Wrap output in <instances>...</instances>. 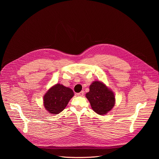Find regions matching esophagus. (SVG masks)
Returning a JSON list of instances; mask_svg holds the SVG:
<instances>
[{"label": "esophagus", "instance_id": "esophagus-1", "mask_svg": "<svg viewBox=\"0 0 159 159\" xmlns=\"http://www.w3.org/2000/svg\"><path fill=\"white\" fill-rule=\"evenodd\" d=\"M83 95H84V91H83V90H82V91L79 93H77V96H83Z\"/></svg>", "mask_w": 159, "mask_h": 159}]
</instances>
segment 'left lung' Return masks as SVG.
<instances>
[{"label":"left lung","instance_id":"obj_1","mask_svg":"<svg viewBox=\"0 0 159 159\" xmlns=\"http://www.w3.org/2000/svg\"><path fill=\"white\" fill-rule=\"evenodd\" d=\"M93 109L99 115L106 114L115 106L114 93L104 84L95 81L90 85V91L86 94Z\"/></svg>","mask_w":159,"mask_h":159}]
</instances>
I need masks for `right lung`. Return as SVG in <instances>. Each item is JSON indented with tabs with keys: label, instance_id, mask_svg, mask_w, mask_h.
<instances>
[{
	"label": "right lung",
	"instance_id": "right-lung-1",
	"mask_svg": "<svg viewBox=\"0 0 159 159\" xmlns=\"http://www.w3.org/2000/svg\"><path fill=\"white\" fill-rule=\"evenodd\" d=\"M73 90L59 84L50 88L44 98V106L50 113L57 115L66 106L74 96Z\"/></svg>",
	"mask_w": 159,
	"mask_h": 159
}]
</instances>
